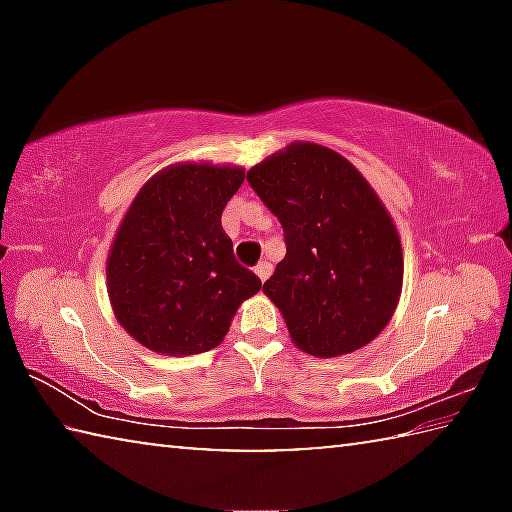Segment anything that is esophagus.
<instances>
[{
    "mask_svg": "<svg viewBox=\"0 0 512 512\" xmlns=\"http://www.w3.org/2000/svg\"><path fill=\"white\" fill-rule=\"evenodd\" d=\"M255 273H257V277L259 280H268V275L273 273V266H271V262H259L257 266H255Z\"/></svg>",
    "mask_w": 512,
    "mask_h": 512,
    "instance_id": "1",
    "label": "esophagus"
}]
</instances>
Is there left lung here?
<instances>
[{
	"mask_svg": "<svg viewBox=\"0 0 512 512\" xmlns=\"http://www.w3.org/2000/svg\"><path fill=\"white\" fill-rule=\"evenodd\" d=\"M248 185L284 230L287 255L264 282L289 334L314 357L363 348L391 320L402 246L372 187L318 144H291L248 171Z\"/></svg>",
	"mask_w": 512,
	"mask_h": 512,
	"instance_id": "1",
	"label": "left lung"
}]
</instances>
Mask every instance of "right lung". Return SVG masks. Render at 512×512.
Wrapping results in <instances>:
<instances>
[{"label": "right lung", "mask_w": 512, "mask_h": 512, "mask_svg": "<svg viewBox=\"0 0 512 512\" xmlns=\"http://www.w3.org/2000/svg\"><path fill=\"white\" fill-rule=\"evenodd\" d=\"M244 169L176 164L142 187L108 257L115 316L144 348L198 354L216 348L262 280L237 262L221 225Z\"/></svg>", "instance_id": "obj_1"}]
</instances>
